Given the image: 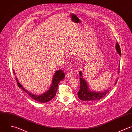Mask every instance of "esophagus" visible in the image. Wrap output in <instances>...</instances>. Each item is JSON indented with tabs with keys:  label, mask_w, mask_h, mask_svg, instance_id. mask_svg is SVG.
<instances>
[{
	"label": "esophagus",
	"mask_w": 132,
	"mask_h": 132,
	"mask_svg": "<svg viewBox=\"0 0 132 132\" xmlns=\"http://www.w3.org/2000/svg\"><path fill=\"white\" fill-rule=\"evenodd\" d=\"M73 75V72L72 71H70V72H69L67 74H66V76L67 77H71Z\"/></svg>",
	"instance_id": "esophagus-1"
}]
</instances>
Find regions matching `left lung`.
I'll use <instances>...</instances> for the list:
<instances>
[{
    "label": "left lung",
    "mask_w": 132,
    "mask_h": 132,
    "mask_svg": "<svg viewBox=\"0 0 132 132\" xmlns=\"http://www.w3.org/2000/svg\"><path fill=\"white\" fill-rule=\"evenodd\" d=\"M116 49L117 52L121 56V49L118 43L116 44ZM81 77H80V89L79 90V92L77 93L78 97L80 100L82 101H95L97 100H99L102 98H103L106 96L108 93H109V89L103 92H95L90 91L88 87V85L87 84V82L83 77L82 73L81 71L79 72ZM117 81L115 83V84L117 83Z\"/></svg>",
    "instance_id": "left-lung-1"
}]
</instances>
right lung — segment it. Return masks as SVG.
Segmentation results:
<instances>
[{
  "label": "right lung",
  "mask_w": 132,
  "mask_h": 132,
  "mask_svg": "<svg viewBox=\"0 0 132 132\" xmlns=\"http://www.w3.org/2000/svg\"><path fill=\"white\" fill-rule=\"evenodd\" d=\"M14 74V72H13ZM65 77V74L63 73V71L62 70H58L56 71V72L55 74V75L53 77V80H52V85L49 88V89L47 91L46 93H45L43 94L40 95H36L31 94V93L29 92L28 91L26 90L23 87L22 85L18 82L17 78L15 77V80L17 82L18 85L19 87L21 88L22 90H23L26 94H28L32 99L35 100L37 101H38L39 102L42 103H45L51 100V99H53V98L56 96V92L58 89V86L59 83V82L63 80Z\"/></svg>",
  "instance_id": "1"
}]
</instances>
